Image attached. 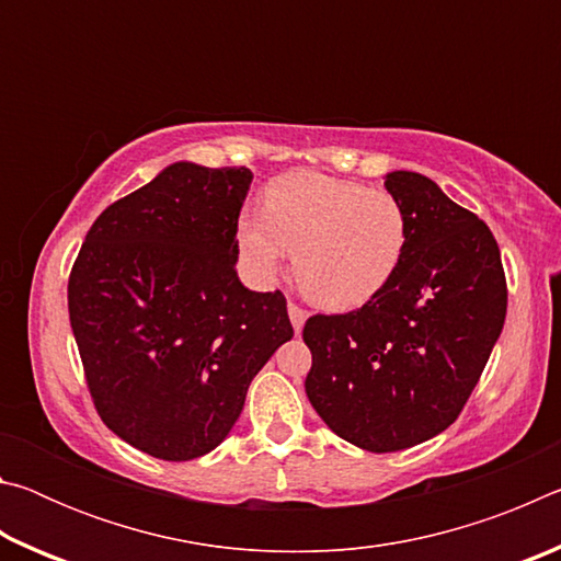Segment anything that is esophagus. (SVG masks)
Returning a JSON list of instances; mask_svg holds the SVG:
<instances>
[{"instance_id": "1", "label": "esophagus", "mask_w": 561, "mask_h": 561, "mask_svg": "<svg viewBox=\"0 0 561 561\" xmlns=\"http://www.w3.org/2000/svg\"><path fill=\"white\" fill-rule=\"evenodd\" d=\"M287 309H289V321H291V327H294V331H297V334H299V331L304 329V321H307V311H304L301 307H297V304H294V301H289L287 304Z\"/></svg>"}]
</instances>
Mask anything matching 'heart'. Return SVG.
I'll list each match as a JSON object with an SVG mask.
<instances>
[{"mask_svg":"<svg viewBox=\"0 0 561 561\" xmlns=\"http://www.w3.org/2000/svg\"><path fill=\"white\" fill-rule=\"evenodd\" d=\"M242 257L270 279L294 250V274L327 309H354L374 299L398 270L408 242L403 205L386 190L297 170L274 178L264 213L237 222Z\"/></svg>","mask_w":561,"mask_h":561,"instance_id":"heart-1","label":"heart"}]
</instances>
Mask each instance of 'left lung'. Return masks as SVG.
Listing matches in <instances>:
<instances>
[{
	"label": "left lung",
	"instance_id": "left-lung-1",
	"mask_svg": "<svg viewBox=\"0 0 561 561\" xmlns=\"http://www.w3.org/2000/svg\"><path fill=\"white\" fill-rule=\"evenodd\" d=\"M383 185L408 217L391 282L356 311L304 324L309 403L339 438L368 453L413 448L448 428L507 314L490 227L421 173L393 170Z\"/></svg>",
	"mask_w": 561,
	"mask_h": 561
}]
</instances>
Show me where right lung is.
Segmentation results:
<instances>
[{"instance_id":"add662e5","label":"right lung","mask_w":561,"mask_h":561,"mask_svg":"<svg viewBox=\"0 0 561 561\" xmlns=\"http://www.w3.org/2000/svg\"><path fill=\"white\" fill-rule=\"evenodd\" d=\"M250 168L168 165L81 244L69 319L103 423L160 460L215 450L247 388L294 336L287 299L237 277Z\"/></svg>"}]
</instances>
